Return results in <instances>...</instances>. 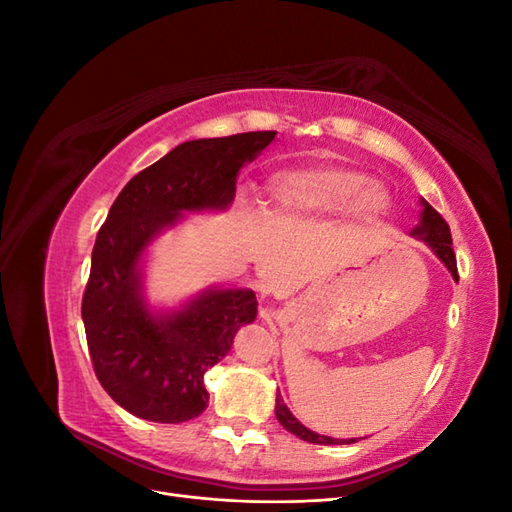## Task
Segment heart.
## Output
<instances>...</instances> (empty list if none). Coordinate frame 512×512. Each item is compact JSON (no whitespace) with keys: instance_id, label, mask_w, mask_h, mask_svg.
Returning <instances> with one entry per match:
<instances>
[{"instance_id":"heart-1","label":"heart","mask_w":512,"mask_h":512,"mask_svg":"<svg viewBox=\"0 0 512 512\" xmlns=\"http://www.w3.org/2000/svg\"><path fill=\"white\" fill-rule=\"evenodd\" d=\"M367 175L348 166L288 170L269 185V207L277 215L335 213L352 203L356 213L376 215L386 207V192Z\"/></svg>"}]
</instances>
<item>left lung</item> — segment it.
Masks as SVG:
<instances>
[{
  "label": "left lung",
  "mask_w": 512,
  "mask_h": 512,
  "mask_svg": "<svg viewBox=\"0 0 512 512\" xmlns=\"http://www.w3.org/2000/svg\"><path fill=\"white\" fill-rule=\"evenodd\" d=\"M421 205H423L421 224H418L416 228H412L410 235L416 237V239H421L423 243H427L431 247V252L444 262V267L451 271L453 280L457 282L459 275H457V260H455V252H453L451 228H448V224L442 220V215L436 209H433L427 203V200H421ZM275 416H277V421H280V425L286 431L294 433V436L309 442V444H352V442H356L354 438H350V440H337V438L322 436V433H316L312 429H307L305 425H301L297 418L292 416L288 406L284 404L280 391H277V395H275Z\"/></svg>",
  "instance_id": "left-lung-1"
}]
</instances>
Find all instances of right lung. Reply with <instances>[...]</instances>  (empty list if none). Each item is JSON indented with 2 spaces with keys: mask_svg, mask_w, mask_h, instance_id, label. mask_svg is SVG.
<instances>
[{
  "mask_svg": "<svg viewBox=\"0 0 512 512\" xmlns=\"http://www.w3.org/2000/svg\"><path fill=\"white\" fill-rule=\"evenodd\" d=\"M277 132L198 138L175 147L119 192L91 252L83 322L91 363L117 404L153 423H183L209 404L205 374L256 320L250 288H207L177 309L153 312L143 256L183 213L224 211L237 175Z\"/></svg>",
  "mask_w": 512,
  "mask_h": 512,
  "instance_id": "right-lung-1",
  "label": "right lung"
}]
</instances>
